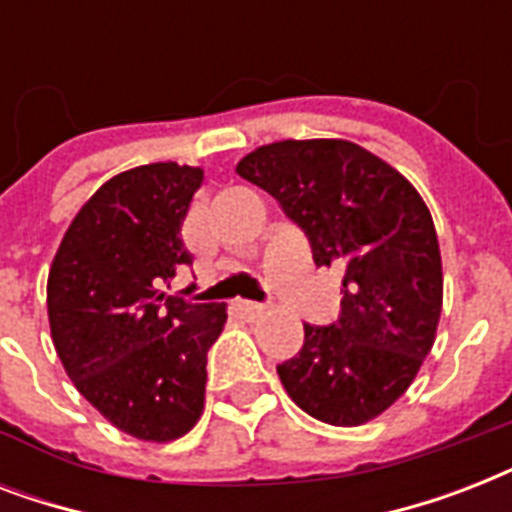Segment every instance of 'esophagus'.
<instances>
[{
    "label": "esophagus",
    "instance_id": "esophagus-1",
    "mask_svg": "<svg viewBox=\"0 0 512 512\" xmlns=\"http://www.w3.org/2000/svg\"><path fill=\"white\" fill-rule=\"evenodd\" d=\"M239 311L244 313V319L247 321H257L263 319V316H268V308L260 303H239Z\"/></svg>",
    "mask_w": 512,
    "mask_h": 512
}]
</instances>
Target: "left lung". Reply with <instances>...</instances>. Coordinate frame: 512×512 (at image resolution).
<instances>
[{
    "label": "left lung",
    "instance_id": "1",
    "mask_svg": "<svg viewBox=\"0 0 512 512\" xmlns=\"http://www.w3.org/2000/svg\"><path fill=\"white\" fill-rule=\"evenodd\" d=\"M305 231L316 265L342 268V313L305 324L303 350L276 366L316 420L356 428L412 385L436 342L444 271L428 204L396 167L340 138L279 140L236 164Z\"/></svg>",
    "mask_w": 512,
    "mask_h": 512
}]
</instances>
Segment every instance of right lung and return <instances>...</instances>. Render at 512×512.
Here are the masks:
<instances>
[{
    "mask_svg": "<svg viewBox=\"0 0 512 512\" xmlns=\"http://www.w3.org/2000/svg\"><path fill=\"white\" fill-rule=\"evenodd\" d=\"M204 170L143 164L100 185L60 239L47 276L52 345L76 390L114 428L170 444L204 412L207 350L225 305L162 287L191 265L180 228Z\"/></svg>",
    "mask_w": 512,
    "mask_h": 512,
    "instance_id": "add662e5",
    "label": "right lung"
}]
</instances>
